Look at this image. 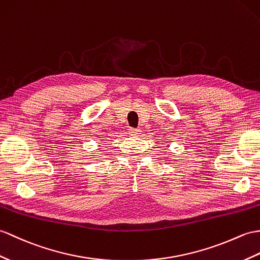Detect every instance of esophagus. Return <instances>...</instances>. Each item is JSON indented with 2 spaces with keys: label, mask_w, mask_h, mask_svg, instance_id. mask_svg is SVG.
Here are the masks:
<instances>
[{
  "label": "esophagus",
  "mask_w": 260,
  "mask_h": 260,
  "mask_svg": "<svg viewBox=\"0 0 260 260\" xmlns=\"http://www.w3.org/2000/svg\"><path fill=\"white\" fill-rule=\"evenodd\" d=\"M140 129H138V128H129L128 129V133H129V135H138V134H140Z\"/></svg>",
  "instance_id": "obj_1"
}]
</instances>
